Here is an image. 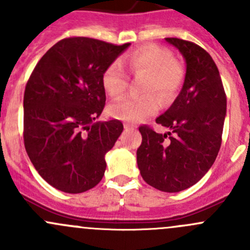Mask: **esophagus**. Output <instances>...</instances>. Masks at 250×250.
<instances>
[{"instance_id":"obj_1","label":"esophagus","mask_w":250,"mask_h":250,"mask_svg":"<svg viewBox=\"0 0 250 250\" xmlns=\"http://www.w3.org/2000/svg\"><path fill=\"white\" fill-rule=\"evenodd\" d=\"M125 130H130V129H134V127L130 125H125Z\"/></svg>"}]
</instances>
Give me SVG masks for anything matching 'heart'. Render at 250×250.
Listing matches in <instances>:
<instances>
[{
  "label": "heart",
  "mask_w": 250,
  "mask_h": 250,
  "mask_svg": "<svg viewBox=\"0 0 250 250\" xmlns=\"http://www.w3.org/2000/svg\"><path fill=\"white\" fill-rule=\"evenodd\" d=\"M130 74L144 76L143 97H125L109 106L113 118L139 123L160 110V98L165 103L173 99L184 80L183 66L172 58L169 50L148 44L134 50L123 60ZM129 84V76L120 62H111L103 74V87L112 98L122 95ZM159 96L157 97V95Z\"/></svg>",
  "instance_id": "heart-1"
}]
</instances>
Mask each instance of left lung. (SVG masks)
Segmentation results:
<instances>
[{
  "label": "left lung",
  "mask_w": 250,
  "mask_h": 250,
  "mask_svg": "<svg viewBox=\"0 0 250 250\" xmlns=\"http://www.w3.org/2000/svg\"><path fill=\"white\" fill-rule=\"evenodd\" d=\"M166 41L185 58V81L172 106L156 118V123L172 130L160 134L148 125L139 127L143 141L137 162L148 185L165 192H179L201 180L218 156L226 94L218 67L207 50L175 37Z\"/></svg>",
  "instance_id": "8db88e82"
}]
</instances>
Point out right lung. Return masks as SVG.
I'll return each instance as SVG.
<instances>
[{
    "label": "right lung",
    "mask_w": 250,
    "mask_h": 250,
    "mask_svg": "<svg viewBox=\"0 0 250 250\" xmlns=\"http://www.w3.org/2000/svg\"><path fill=\"white\" fill-rule=\"evenodd\" d=\"M130 43L66 37L40 59L24 92V145L40 175L62 192L100 183L105 155L123 130L118 120L95 122L106 95L103 74Z\"/></svg>",
    "instance_id": "right-lung-1"
}]
</instances>
